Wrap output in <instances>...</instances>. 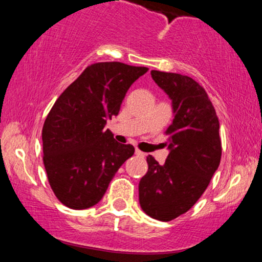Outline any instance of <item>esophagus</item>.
<instances>
[{"label":"esophagus","mask_w":262,"mask_h":262,"mask_svg":"<svg viewBox=\"0 0 262 262\" xmlns=\"http://www.w3.org/2000/svg\"><path fill=\"white\" fill-rule=\"evenodd\" d=\"M135 155L139 156V158H144V156H145V154H144L143 151H140L139 149H135Z\"/></svg>","instance_id":"obj_1"}]
</instances>
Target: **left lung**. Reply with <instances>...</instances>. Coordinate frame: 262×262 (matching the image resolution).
Returning <instances> with one entry per match:
<instances>
[{
    "label": "left lung",
    "instance_id": "8db88e82",
    "mask_svg": "<svg viewBox=\"0 0 262 262\" xmlns=\"http://www.w3.org/2000/svg\"><path fill=\"white\" fill-rule=\"evenodd\" d=\"M151 77L172 102L173 121L166 130L170 152L165 164L146 158L139 203L149 217L169 222L192 208L218 169L219 121L207 92L193 79L156 70Z\"/></svg>",
    "mask_w": 262,
    "mask_h": 262
}]
</instances>
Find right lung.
<instances>
[{"instance_id": "add662e5", "label": "right lung", "mask_w": 262, "mask_h": 262, "mask_svg": "<svg viewBox=\"0 0 262 262\" xmlns=\"http://www.w3.org/2000/svg\"><path fill=\"white\" fill-rule=\"evenodd\" d=\"M144 66L97 62L83 70L56 100L43 125V161L50 187L64 206L86 209L106 193L134 146L104 129L117 116L129 87Z\"/></svg>"}]
</instances>
